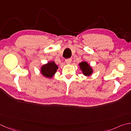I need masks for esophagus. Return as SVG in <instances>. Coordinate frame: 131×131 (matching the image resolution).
Returning <instances> with one entry per match:
<instances>
[{"mask_svg":"<svg viewBox=\"0 0 131 131\" xmlns=\"http://www.w3.org/2000/svg\"><path fill=\"white\" fill-rule=\"evenodd\" d=\"M65 62L67 64H70L71 62V58H68V59H66L65 60Z\"/></svg>","mask_w":131,"mask_h":131,"instance_id":"1","label":"esophagus"}]
</instances>
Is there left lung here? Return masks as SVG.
<instances>
[{
	"mask_svg": "<svg viewBox=\"0 0 131 131\" xmlns=\"http://www.w3.org/2000/svg\"><path fill=\"white\" fill-rule=\"evenodd\" d=\"M79 65L82 71L83 75L85 76H90L91 75L92 73H93V69H92V68L89 65V64L87 62L83 61V62L79 63Z\"/></svg>",
	"mask_w": 131,
	"mask_h": 131,
	"instance_id": "left-lung-1",
	"label": "left lung"
}]
</instances>
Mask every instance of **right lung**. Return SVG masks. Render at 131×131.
Here are the masks:
<instances>
[{"label":"right lung","mask_w":131,"mask_h":131,"mask_svg":"<svg viewBox=\"0 0 131 131\" xmlns=\"http://www.w3.org/2000/svg\"><path fill=\"white\" fill-rule=\"evenodd\" d=\"M58 66L56 65L54 61L48 62L41 68V73L45 77L48 78H52L58 69Z\"/></svg>","instance_id":"1"}]
</instances>
